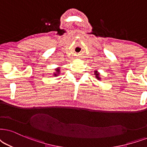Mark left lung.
I'll use <instances>...</instances> for the list:
<instances>
[{"instance_id":"left-lung-1","label":"left lung","mask_w":147,"mask_h":147,"mask_svg":"<svg viewBox=\"0 0 147 147\" xmlns=\"http://www.w3.org/2000/svg\"><path fill=\"white\" fill-rule=\"evenodd\" d=\"M95 75H96V77L98 79H100V78L99 77V73L97 71H95Z\"/></svg>"}]
</instances>
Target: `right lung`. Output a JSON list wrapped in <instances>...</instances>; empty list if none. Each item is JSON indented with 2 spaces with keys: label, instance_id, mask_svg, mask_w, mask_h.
I'll return each mask as SVG.
<instances>
[{
  "label": "right lung",
  "instance_id": "right-lung-1",
  "mask_svg": "<svg viewBox=\"0 0 147 147\" xmlns=\"http://www.w3.org/2000/svg\"><path fill=\"white\" fill-rule=\"evenodd\" d=\"M55 70H56L57 73H59V72H60V68H57V69ZM54 73H55V72H54ZM54 75H55V76H57V75H56V73H55Z\"/></svg>",
  "mask_w": 147,
  "mask_h": 147
}]
</instances>
